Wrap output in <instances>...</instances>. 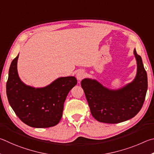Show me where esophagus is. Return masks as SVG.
I'll use <instances>...</instances> for the list:
<instances>
[{"mask_svg": "<svg viewBox=\"0 0 154 154\" xmlns=\"http://www.w3.org/2000/svg\"><path fill=\"white\" fill-rule=\"evenodd\" d=\"M80 77H81V74H80V72L78 73V74H77V78H79V79H80Z\"/></svg>", "mask_w": 154, "mask_h": 154, "instance_id": "34e87169", "label": "esophagus"}]
</instances>
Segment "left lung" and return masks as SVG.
Here are the masks:
<instances>
[{
    "mask_svg": "<svg viewBox=\"0 0 154 154\" xmlns=\"http://www.w3.org/2000/svg\"><path fill=\"white\" fill-rule=\"evenodd\" d=\"M19 54L10 66L6 85L10 106L17 117L34 128H48L57 125L62 117L67 94L77 84L75 77H61L44 88L26 85L17 69Z\"/></svg>",
    "mask_w": 154,
    "mask_h": 154,
    "instance_id": "obj_1",
    "label": "left lung"
}]
</instances>
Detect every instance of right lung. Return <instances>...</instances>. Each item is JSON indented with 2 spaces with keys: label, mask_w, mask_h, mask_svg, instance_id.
Here are the masks:
<instances>
[{
  "label": "right lung",
  "mask_w": 154,
  "mask_h": 154,
  "mask_svg": "<svg viewBox=\"0 0 154 154\" xmlns=\"http://www.w3.org/2000/svg\"><path fill=\"white\" fill-rule=\"evenodd\" d=\"M137 73L133 82L117 91L103 87L95 80L81 82L91 114L101 122L117 124L138 114L143 105L147 90V75L141 56L134 49Z\"/></svg>",
  "instance_id": "add662e5"
}]
</instances>
